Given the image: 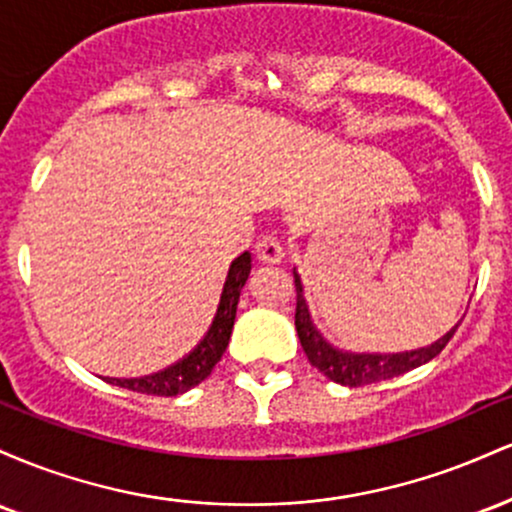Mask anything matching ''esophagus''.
Wrapping results in <instances>:
<instances>
[{"instance_id": "obj_1", "label": "esophagus", "mask_w": 512, "mask_h": 512, "mask_svg": "<svg viewBox=\"0 0 512 512\" xmlns=\"http://www.w3.org/2000/svg\"><path fill=\"white\" fill-rule=\"evenodd\" d=\"M255 252L262 262H269V264L284 260V248H281V243L274 236H262L257 240Z\"/></svg>"}]
</instances>
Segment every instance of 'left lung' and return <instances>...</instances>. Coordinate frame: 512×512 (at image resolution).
<instances>
[{
    "mask_svg": "<svg viewBox=\"0 0 512 512\" xmlns=\"http://www.w3.org/2000/svg\"><path fill=\"white\" fill-rule=\"evenodd\" d=\"M293 281H296V332L298 339H301V346L308 356V361L320 370L322 375L332 380V383L346 385V387H361V385H373L380 383V380H390L395 375L407 373V370H414L424 363L436 358L440 351L448 346V342L455 334L457 325L440 337L438 342L431 346H424V349L404 351V354H344V351L334 349L332 344L325 342L317 327L310 320L308 303H305L303 296V284L301 276L293 272Z\"/></svg>",
    "mask_w": 512,
    "mask_h": 512,
    "instance_id": "obj_1",
    "label": "left lung"
}]
</instances>
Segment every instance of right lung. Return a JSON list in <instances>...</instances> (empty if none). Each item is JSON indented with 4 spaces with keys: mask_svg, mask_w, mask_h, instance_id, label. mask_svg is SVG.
Segmentation results:
<instances>
[{
    "mask_svg": "<svg viewBox=\"0 0 512 512\" xmlns=\"http://www.w3.org/2000/svg\"><path fill=\"white\" fill-rule=\"evenodd\" d=\"M252 269L250 252L236 257L228 267L226 281H223V291L216 305V315L211 320L207 334L199 339V344L185 358H180L173 366L158 370L154 375H144V378H110V383L127 387L132 392H142V395H158V397H175L187 392L207 380L214 370L216 363L221 361L223 351H226L228 339H231L233 322H236V310L240 301V291H243L245 281H248Z\"/></svg>",
    "mask_w": 512,
    "mask_h": 512,
    "instance_id": "1",
    "label": "right lung"
}]
</instances>
